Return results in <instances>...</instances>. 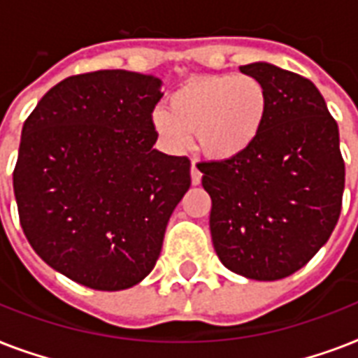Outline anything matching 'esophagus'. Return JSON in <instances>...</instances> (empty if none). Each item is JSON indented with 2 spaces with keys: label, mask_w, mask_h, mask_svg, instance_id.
I'll list each match as a JSON object with an SVG mask.
<instances>
[{
  "label": "esophagus",
  "mask_w": 358,
  "mask_h": 358,
  "mask_svg": "<svg viewBox=\"0 0 358 358\" xmlns=\"http://www.w3.org/2000/svg\"><path fill=\"white\" fill-rule=\"evenodd\" d=\"M202 180V173L199 171V167H196V163L193 162L191 163V182H193V185H199L201 184Z\"/></svg>",
  "instance_id": "obj_1"
}]
</instances>
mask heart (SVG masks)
<instances>
[{"label":"heart","mask_w":358,"mask_h":358,"mask_svg":"<svg viewBox=\"0 0 358 358\" xmlns=\"http://www.w3.org/2000/svg\"><path fill=\"white\" fill-rule=\"evenodd\" d=\"M269 96L250 74L201 76L171 94L169 108H156L152 124L173 150H185L193 135L208 157L227 162L252 148L266 126Z\"/></svg>","instance_id":"b5f03b06"}]
</instances>
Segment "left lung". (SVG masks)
I'll use <instances>...</instances> for the list:
<instances>
[{"label": "left lung", "instance_id": "obj_1", "mask_svg": "<svg viewBox=\"0 0 358 358\" xmlns=\"http://www.w3.org/2000/svg\"><path fill=\"white\" fill-rule=\"evenodd\" d=\"M239 70L266 87V126L239 157L196 167L212 196L219 260L241 277L278 280L305 266L338 223L345 182L338 124L303 76L264 61Z\"/></svg>", "mask_w": 358, "mask_h": 358}]
</instances>
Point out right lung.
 I'll return each instance as SVG.
<instances>
[{
	"label": "right lung",
	"instance_id": "obj_1",
	"mask_svg": "<svg viewBox=\"0 0 358 358\" xmlns=\"http://www.w3.org/2000/svg\"><path fill=\"white\" fill-rule=\"evenodd\" d=\"M162 96L156 76L98 70L52 87L24 122L20 224L48 266L87 288L139 284L189 189V159L154 148Z\"/></svg>",
	"mask_w": 358,
	"mask_h": 358
}]
</instances>
